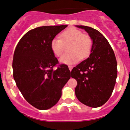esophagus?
I'll return each mask as SVG.
<instances>
[{
  "label": "esophagus",
  "mask_w": 130,
  "mask_h": 130,
  "mask_svg": "<svg viewBox=\"0 0 130 130\" xmlns=\"http://www.w3.org/2000/svg\"><path fill=\"white\" fill-rule=\"evenodd\" d=\"M72 68H73V67L72 66H71V65H69V70L70 71H72Z\"/></svg>",
  "instance_id": "1"
}]
</instances>
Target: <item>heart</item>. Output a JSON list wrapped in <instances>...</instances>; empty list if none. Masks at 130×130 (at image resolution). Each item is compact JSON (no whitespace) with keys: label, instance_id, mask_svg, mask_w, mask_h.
Wrapping results in <instances>:
<instances>
[{"label":"heart","instance_id":"heart-1","mask_svg":"<svg viewBox=\"0 0 130 130\" xmlns=\"http://www.w3.org/2000/svg\"><path fill=\"white\" fill-rule=\"evenodd\" d=\"M60 38L55 37L52 40L51 47L54 54L60 57L65 51V45L71 44L69 48L70 53L64 54L59 59L60 63L72 65L78 63L80 59L87 58L91 54L93 39L88 34H84L81 30L69 28L61 34Z\"/></svg>","mask_w":130,"mask_h":130}]
</instances>
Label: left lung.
<instances>
[{"label": "left lung", "mask_w": 130, "mask_h": 130, "mask_svg": "<svg viewBox=\"0 0 130 130\" xmlns=\"http://www.w3.org/2000/svg\"><path fill=\"white\" fill-rule=\"evenodd\" d=\"M84 29L93 39L89 57L74 67L71 77L76 79L75 94L80 102L91 107L104 105L110 98L117 76V63L106 37L96 29Z\"/></svg>", "instance_id": "left-lung-1"}]
</instances>
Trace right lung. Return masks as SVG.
<instances>
[{
    "mask_svg": "<svg viewBox=\"0 0 130 130\" xmlns=\"http://www.w3.org/2000/svg\"><path fill=\"white\" fill-rule=\"evenodd\" d=\"M67 26L32 29L23 36L14 52L12 67L16 85L25 100L40 110L56 104L71 78L67 65L62 64L54 69L58 60L51 47L52 39Z\"/></svg>",
    "mask_w": 130,
    "mask_h": 130,
    "instance_id": "add662e5",
    "label": "right lung"
}]
</instances>
